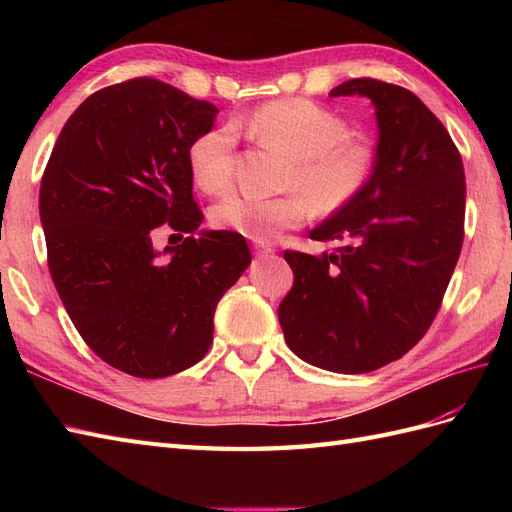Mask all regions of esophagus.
Instances as JSON below:
<instances>
[{
    "label": "esophagus",
    "instance_id": "esophagus-1",
    "mask_svg": "<svg viewBox=\"0 0 512 512\" xmlns=\"http://www.w3.org/2000/svg\"><path fill=\"white\" fill-rule=\"evenodd\" d=\"M255 253H257V257H264V255H270V253H273V246H270V244H264V242H255Z\"/></svg>",
    "mask_w": 512,
    "mask_h": 512
}]
</instances>
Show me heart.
I'll list each match as a JSON object with an SVG mask.
<instances>
[{"instance_id":"1","label":"heart","mask_w":512,"mask_h":512,"mask_svg":"<svg viewBox=\"0 0 512 512\" xmlns=\"http://www.w3.org/2000/svg\"><path fill=\"white\" fill-rule=\"evenodd\" d=\"M257 145L290 158L281 180L286 195L253 198L233 193L211 209V224L253 242H268L284 228L310 217H332L350 209L372 187L378 149L372 140L352 134V123L339 112L310 99H279L259 105L235 121ZM193 182L209 195H222L233 184L235 132L213 127L189 147Z\"/></svg>"}]
</instances>
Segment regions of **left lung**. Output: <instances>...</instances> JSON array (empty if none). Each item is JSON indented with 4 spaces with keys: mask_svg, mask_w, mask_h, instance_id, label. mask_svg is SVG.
<instances>
[{
    "mask_svg": "<svg viewBox=\"0 0 512 512\" xmlns=\"http://www.w3.org/2000/svg\"><path fill=\"white\" fill-rule=\"evenodd\" d=\"M352 94L376 107V178L310 233L332 253L286 250L295 286L279 306L290 350L339 374L374 372L427 334L458 264L466 204L460 151L416 94L367 76L330 92Z\"/></svg>",
    "mask_w": 512,
    "mask_h": 512,
    "instance_id": "obj_1",
    "label": "left lung"
}]
</instances>
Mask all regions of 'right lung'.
I'll use <instances>...</instances> for the list:
<instances>
[{
    "label": "right lung",
    "mask_w": 512,
    "mask_h": 512,
    "mask_svg": "<svg viewBox=\"0 0 512 512\" xmlns=\"http://www.w3.org/2000/svg\"><path fill=\"white\" fill-rule=\"evenodd\" d=\"M217 107L138 76L88 96L43 171L39 215L48 268L90 350L136 378L195 365L213 343L217 301L250 264L246 239L202 231L189 147ZM167 223L185 242L150 244Z\"/></svg>",
    "instance_id": "1"
}]
</instances>
